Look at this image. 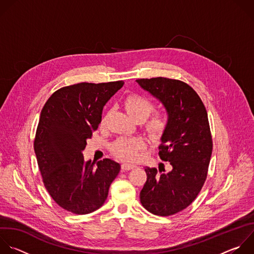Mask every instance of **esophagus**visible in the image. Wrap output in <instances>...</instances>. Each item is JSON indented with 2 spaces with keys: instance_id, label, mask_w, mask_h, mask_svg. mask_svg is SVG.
Wrapping results in <instances>:
<instances>
[{
  "instance_id": "obj_1",
  "label": "esophagus",
  "mask_w": 254,
  "mask_h": 254,
  "mask_svg": "<svg viewBox=\"0 0 254 254\" xmlns=\"http://www.w3.org/2000/svg\"><path fill=\"white\" fill-rule=\"evenodd\" d=\"M135 166L133 164H128V163H123L122 164V171L123 172H127L129 170H132Z\"/></svg>"
}]
</instances>
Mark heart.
Listing matches in <instances>:
<instances>
[{"label": "heart", "mask_w": 254, "mask_h": 254, "mask_svg": "<svg viewBox=\"0 0 254 254\" xmlns=\"http://www.w3.org/2000/svg\"><path fill=\"white\" fill-rule=\"evenodd\" d=\"M128 115L136 121H144L154 110L153 102L145 96L132 94L127 96L124 102ZM108 114L101 118V126L107 123ZM170 126V119L164 112H155L145 122V129L153 138H160L166 132ZM146 146V140L141 136L120 137L115 140L111 146L112 152L125 160H135L139 152Z\"/></svg>", "instance_id": "1"}]
</instances>
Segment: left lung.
<instances>
[{
  "instance_id": "left-lung-1",
  "label": "left lung",
  "mask_w": 254,
  "mask_h": 254,
  "mask_svg": "<svg viewBox=\"0 0 254 254\" xmlns=\"http://www.w3.org/2000/svg\"><path fill=\"white\" fill-rule=\"evenodd\" d=\"M136 81L167 111L170 126L161 137L158 155L173 166L167 174L144 168L140 202L155 215H174L192 203L207 178L212 152L207 112L196 92L183 80L158 76Z\"/></svg>"
}]
</instances>
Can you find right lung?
Masks as SVG:
<instances>
[{
    "label": "right lung",
    "mask_w": 254,
    "mask_h": 254,
    "mask_svg": "<svg viewBox=\"0 0 254 254\" xmlns=\"http://www.w3.org/2000/svg\"><path fill=\"white\" fill-rule=\"evenodd\" d=\"M123 80L79 82L61 88L46 102L34 140L39 170L51 197L74 214H88L106 201L120 163L83 159L81 151L101 123L106 103Z\"/></svg>",
    "instance_id": "1"
}]
</instances>
